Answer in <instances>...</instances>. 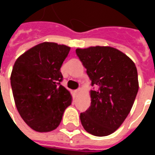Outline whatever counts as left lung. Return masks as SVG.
I'll return each mask as SVG.
<instances>
[{"instance_id":"left-lung-1","label":"left lung","mask_w":155,"mask_h":155,"mask_svg":"<svg viewBox=\"0 0 155 155\" xmlns=\"http://www.w3.org/2000/svg\"><path fill=\"white\" fill-rule=\"evenodd\" d=\"M70 50L64 45L44 42L25 51L14 64L11 84L15 106L35 131L55 130L72 103L70 91L61 84V67Z\"/></svg>"}]
</instances>
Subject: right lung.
Segmentation results:
<instances>
[{
    "label": "right lung",
    "instance_id": "obj_1",
    "mask_svg": "<svg viewBox=\"0 0 155 155\" xmlns=\"http://www.w3.org/2000/svg\"><path fill=\"white\" fill-rule=\"evenodd\" d=\"M91 85V104L81 114L82 126L94 136L116 131L132 109L139 91L135 64L127 55L110 46L76 49Z\"/></svg>",
    "mask_w": 155,
    "mask_h": 155
}]
</instances>
